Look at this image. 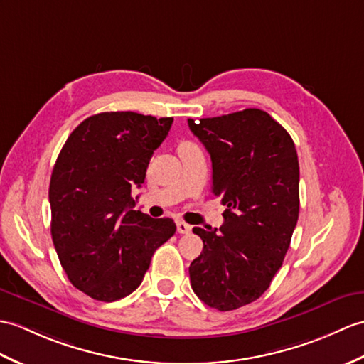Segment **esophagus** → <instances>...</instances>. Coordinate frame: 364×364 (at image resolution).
<instances>
[{
    "mask_svg": "<svg viewBox=\"0 0 364 364\" xmlns=\"http://www.w3.org/2000/svg\"><path fill=\"white\" fill-rule=\"evenodd\" d=\"M176 231L180 234H189L192 231V226L184 222H176Z\"/></svg>",
    "mask_w": 364,
    "mask_h": 364,
    "instance_id": "esophagus-1",
    "label": "esophagus"
}]
</instances>
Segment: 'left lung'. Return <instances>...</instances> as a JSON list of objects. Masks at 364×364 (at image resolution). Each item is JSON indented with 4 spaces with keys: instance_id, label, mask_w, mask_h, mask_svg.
Here are the masks:
<instances>
[{
    "instance_id": "left-lung-1",
    "label": "left lung",
    "mask_w": 364,
    "mask_h": 364,
    "mask_svg": "<svg viewBox=\"0 0 364 364\" xmlns=\"http://www.w3.org/2000/svg\"><path fill=\"white\" fill-rule=\"evenodd\" d=\"M213 161V193L223 225L193 228L201 255L189 267L192 290L206 306L235 310L256 301L281 268L299 215L294 142L264 109L188 119Z\"/></svg>"
}]
</instances>
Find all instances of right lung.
<instances>
[{"instance_id":"right-lung-1","label":"right lung","mask_w":364,"mask_h":364,"mask_svg":"<svg viewBox=\"0 0 364 364\" xmlns=\"http://www.w3.org/2000/svg\"><path fill=\"white\" fill-rule=\"evenodd\" d=\"M173 117L109 112L87 117L68 136L49 184L50 234L71 284L113 302L139 287L172 218L134 210L132 192L146 180Z\"/></svg>"}]
</instances>
